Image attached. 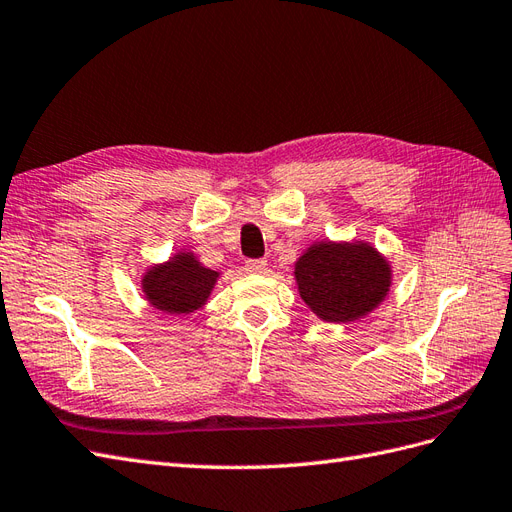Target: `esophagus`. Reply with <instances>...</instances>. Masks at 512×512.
<instances>
[{"label": "esophagus", "mask_w": 512, "mask_h": 512, "mask_svg": "<svg viewBox=\"0 0 512 512\" xmlns=\"http://www.w3.org/2000/svg\"><path fill=\"white\" fill-rule=\"evenodd\" d=\"M245 271H250V273H265V271H267V260H262V258L247 260V262H245Z\"/></svg>", "instance_id": "1"}]
</instances>
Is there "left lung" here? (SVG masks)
<instances>
[{
	"mask_svg": "<svg viewBox=\"0 0 512 512\" xmlns=\"http://www.w3.org/2000/svg\"><path fill=\"white\" fill-rule=\"evenodd\" d=\"M301 299L327 322H352L378 307L391 288V265L374 247L320 241L294 265Z\"/></svg>",
	"mask_w": 512,
	"mask_h": 512,
	"instance_id": "left-lung-1",
	"label": "left lung"
}]
</instances>
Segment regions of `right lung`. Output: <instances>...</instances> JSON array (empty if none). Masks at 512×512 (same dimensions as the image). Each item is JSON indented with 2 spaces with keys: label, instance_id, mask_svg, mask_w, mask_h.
Returning <instances> with one entry per match:
<instances>
[{
  "label": "right lung",
  "instance_id": "add662e5",
  "mask_svg": "<svg viewBox=\"0 0 512 512\" xmlns=\"http://www.w3.org/2000/svg\"><path fill=\"white\" fill-rule=\"evenodd\" d=\"M220 273L200 265L192 252H179L143 277L147 301L164 314H190L209 299Z\"/></svg>",
  "mask_w": 512,
  "mask_h": 512
}]
</instances>
